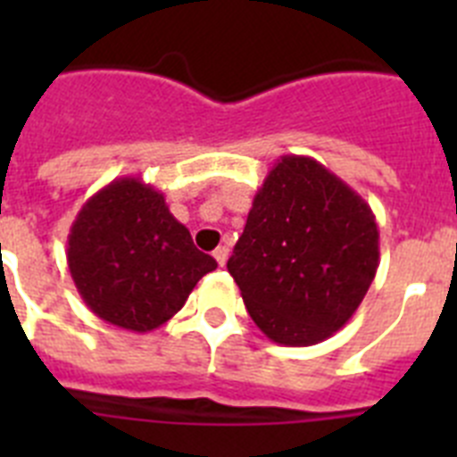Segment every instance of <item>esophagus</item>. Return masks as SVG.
I'll list each match as a JSON object with an SVG mask.
<instances>
[{
    "mask_svg": "<svg viewBox=\"0 0 457 457\" xmlns=\"http://www.w3.org/2000/svg\"><path fill=\"white\" fill-rule=\"evenodd\" d=\"M212 256H215L217 263H220L221 268H224L226 261H228V247H217L215 252H212Z\"/></svg>",
    "mask_w": 457,
    "mask_h": 457,
    "instance_id": "1",
    "label": "esophagus"
}]
</instances>
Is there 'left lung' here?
I'll return each mask as SVG.
<instances>
[{
    "label": "left lung",
    "mask_w": 457,
    "mask_h": 457,
    "mask_svg": "<svg viewBox=\"0 0 457 457\" xmlns=\"http://www.w3.org/2000/svg\"><path fill=\"white\" fill-rule=\"evenodd\" d=\"M378 265L370 205L313 157L284 155L253 196L226 268L270 341L316 345L353 318Z\"/></svg>",
    "instance_id": "8db88e82"
}]
</instances>
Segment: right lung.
<instances>
[{"mask_svg":"<svg viewBox=\"0 0 457 457\" xmlns=\"http://www.w3.org/2000/svg\"><path fill=\"white\" fill-rule=\"evenodd\" d=\"M215 268L169 212L164 194L130 176L93 194L68 236V270L84 304L130 332L164 325Z\"/></svg>","mask_w":457,"mask_h":457,"instance_id":"1","label":"right lung"}]
</instances>
